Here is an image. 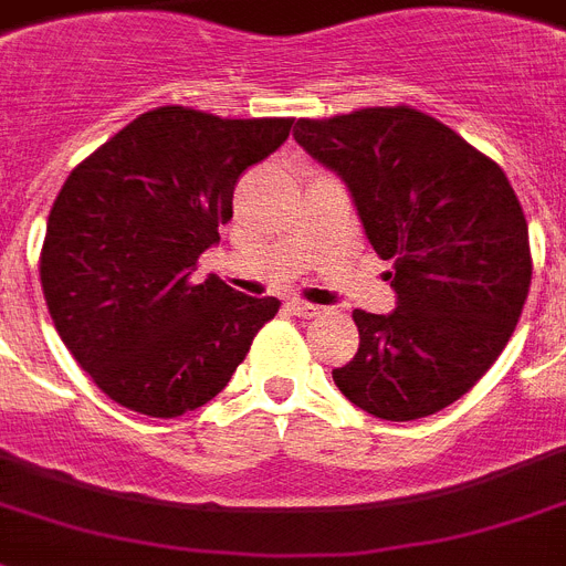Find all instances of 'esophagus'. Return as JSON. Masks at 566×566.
<instances>
[{"label": "esophagus", "instance_id": "1", "mask_svg": "<svg viewBox=\"0 0 566 566\" xmlns=\"http://www.w3.org/2000/svg\"><path fill=\"white\" fill-rule=\"evenodd\" d=\"M289 310H292L297 317H315L317 312H321V306H315V303H306V301H289Z\"/></svg>", "mask_w": 566, "mask_h": 566}]
</instances>
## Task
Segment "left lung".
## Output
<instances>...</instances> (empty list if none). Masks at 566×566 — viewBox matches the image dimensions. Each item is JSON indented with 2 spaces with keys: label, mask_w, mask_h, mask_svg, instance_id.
<instances>
[{
  "label": "left lung",
  "mask_w": 566,
  "mask_h": 566,
  "mask_svg": "<svg viewBox=\"0 0 566 566\" xmlns=\"http://www.w3.org/2000/svg\"><path fill=\"white\" fill-rule=\"evenodd\" d=\"M294 142L347 181L396 310H356L358 353L333 370L390 422L454 405L497 361L532 283L524 208L497 161L413 106L301 118Z\"/></svg>",
  "instance_id": "1"
}]
</instances>
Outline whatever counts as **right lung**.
<instances>
[{
	"mask_svg": "<svg viewBox=\"0 0 566 566\" xmlns=\"http://www.w3.org/2000/svg\"><path fill=\"white\" fill-rule=\"evenodd\" d=\"M292 124L158 106L69 172L45 226L40 283L63 344L112 401L156 419L202 408L277 315V297L193 272L233 217L240 176Z\"/></svg>",
	"mask_w": 566,
	"mask_h": 566,
	"instance_id": "add662e5",
	"label": "right lung"
}]
</instances>
